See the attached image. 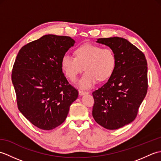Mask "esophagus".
<instances>
[{"mask_svg": "<svg viewBox=\"0 0 161 161\" xmlns=\"http://www.w3.org/2000/svg\"><path fill=\"white\" fill-rule=\"evenodd\" d=\"M88 91H83V90H79V94H80V95H83L84 94L86 93H88Z\"/></svg>", "mask_w": 161, "mask_h": 161, "instance_id": "obj_1", "label": "esophagus"}]
</instances>
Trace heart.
<instances>
[{
    "mask_svg": "<svg viewBox=\"0 0 161 161\" xmlns=\"http://www.w3.org/2000/svg\"><path fill=\"white\" fill-rule=\"evenodd\" d=\"M115 66V55L111 48L84 44L75 50V57L65 54L61 58V67L68 80L75 81L85 69L79 80L78 86L84 88L93 86L97 80L104 81L112 75Z\"/></svg>",
    "mask_w": 161,
    "mask_h": 161,
    "instance_id": "1",
    "label": "heart"
}]
</instances>
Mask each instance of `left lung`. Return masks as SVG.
<instances>
[{"label": "left lung", "instance_id": "8db88e82", "mask_svg": "<svg viewBox=\"0 0 161 161\" xmlns=\"http://www.w3.org/2000/svg\"><path fill=\"white\" fill-rule=\"evenodd\" d=\"M115 55V66L103 86L93 92V117L104 128L114 130L134 120L147 92V63L145 54L121 37L100 38Z\"/></svg>", "mask_w": 161, "mask_h": 161}]
</instances>
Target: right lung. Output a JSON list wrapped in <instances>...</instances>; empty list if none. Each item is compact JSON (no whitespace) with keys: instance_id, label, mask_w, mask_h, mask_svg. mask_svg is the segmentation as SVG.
Listing matches in <instances>:
<instances>
[{"instance_id":"obj_1","label":"right lung","mask_w":161,"mask_h":161,"mask_svg":"<svg viewBox=\"0 0 161 161\" xmlns=\"http://www.w3.org/2000/svg\"><path fill=\"white\" fill-rule=\"evenodd\" d=\"M75 43L70 36L44 35L23 46L16 56L12 81L18 108L41 129L62 124L78 97L61 67V58Z\"/></svg>"}]
</instances>
